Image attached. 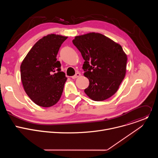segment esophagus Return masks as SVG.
<instances>
[{"label": "esophagus", "instance_id": "obj_1", "mask_svg": "<svg viewBox=\"0 0 158 158\" xmlns=\"http://www.w3.org/2000/svg\"><path fill=\"white\" fill-rule=\"evenodd\" d=\"M80 76H81V74L79 73H77L74 76H72V78L73 79H76V78H77V77H79Z\"/></svg>", "mask_w": 158, "mask_h": 158}]
</instances>
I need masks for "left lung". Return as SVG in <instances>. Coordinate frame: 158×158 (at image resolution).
I'll return each instance as SVG.
<instances>
[{"mask_svg":"<svg viewBox=\"0 0 158 158\" xmlns=\"http://www.w3.org/2000/svg\"><path fill=\"white\" fill-rule=\"evenodd\" d=\"M73 42L85 60L84 76L89 81L86 95L95 101L113 96L126 73L127 57L121 45L96 32L76 36Z\"/></svg>","mask_w":158,"mask_h":158,"instance_id":"8db88e82","label":"left lung"}]
</instances>
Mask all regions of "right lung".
<instances>
[{"instance_id":"add662e5","label":"right lung","mask_w":158,"mask_h":158,"mask_svg":"<svg viewBox=\"0 0 158 158\" xmlns=\"http://www.w3.org/2000/svg\"><path fill=\"white\" fill-rule=\"evenodd\" d=\"M68 37L51 34L39 39L20 65V77L27 96L37 105L49 107L60 99L67 78L60 71L57 54Z\"/></svg>"}]
</instances>
